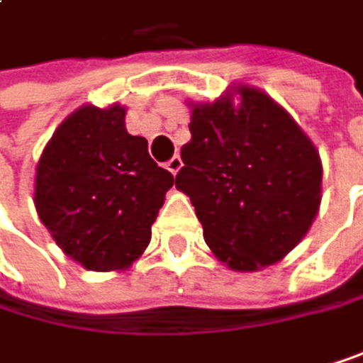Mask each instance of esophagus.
Segmentation results:
<instances>
[{
    "mask_svg": "<svg viewBox=\"0 0 363 363\" xmlns=\"http://www.w3.org/2000/svg\"><path fill=\"white\" fill-rule=\"evenodd\" d=\"M165 167H167V169H169L172 174H178V169L183 167V159H180L178 155H174V157H172V159H169V161L165 163Z\"/></svg>",
    "mask_w": 363,
    "mask_h": 363,
    "instance_id": "1",
    "label": "esophagus"
}]
</instances>
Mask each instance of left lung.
<instances>
[{
  "instance_id": "8db88e82",
  "label": "left lung",
  "mask_w": 363,
  "mask_h": 363,
  "mask_svg": "<svg viewBox=\"0 0 363 363\" xmlns=\"http://www.w3.org/2000/svg\"><path fill=\"white\" fill-rule=\"evenodd\" d=\"M191 103V140L180 150L176 189L189 196L211 252L235 271L286 256L310 230L320 157L291 113L258 88L239 86Z\"/></svg>"
}]
</instances>
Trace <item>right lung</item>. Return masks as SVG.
Listing matches in <instances>:
<instances>
[{"instance_id": "1", "label": "right lung", "mask_w": 363, "mask_h": 363, "mask_svg": "<svg viewBox=\"0 0 363 363\" xmlns=\"http://www.w3.org/2000/svg\"><path fill=\"white\" fill-rule=\"evenodd\" d=\"M126 109L84 105L70 113L36 165L34 204L66 256L90 271H122L148 247L174 176L128 135Z\"/></svg>"}]
</instances>
